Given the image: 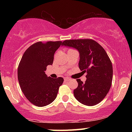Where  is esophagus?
Instances as JSON below:
<instances>
[{"label": "esophagus", "instance_id": "1", "mask_svg": "<svg viewBox=\"0 0 132 132\" xmlns=\"http://www.w3.org/2000/svg\"><path fill=\"white\" fill-rule=\"evenodd\" d=\"M70 80V78H64V81H69Z\"/></svg>", "mask_w": 132, "mask_h": 132}]
</instances>
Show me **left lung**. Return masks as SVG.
I'll list each match as a JSON object with an SVG mask.
<instances>
[{
  "instance_id": "8db88e82",
  "label": "left lung",
  "mask_w": 132,
  "mask_h": 132,
  "mask_svg": "<svg viewBox=\"0 0 132 132\" xmlns=\"http://www.w3.org/2000/svg\"><path fill=\"white\" fill-rule=\"evenodd\" d=\"M63 45L78 50L79 68L82 72H87L85 82L77 79L75 98L84 105H97L105 98L112 85L113 68L109 57L103 47L92 39L65 40Z\"/></svg>"
}]
</instances>
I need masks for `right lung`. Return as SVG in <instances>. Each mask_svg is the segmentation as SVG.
Returning <instances> with one entry per match:
<instances>
[{"instance_id": "obj_1", "label": "right lung", "mask_w": 132, "mask_h": 132, "mask_svg": "<svg viewBox=\"0 0 132 132\" xmlns=\"http://www.w3.org/2000/svg\"><path fill=\"white\" fill-rule=\"evenodd\" d=\"M62 42H38L23 54L18 67V80L22 91L33 105L43 107L56 97L64 79H53L45 74L48 65L53 64L55 51Z\"/></svg>"}]
</instances>
